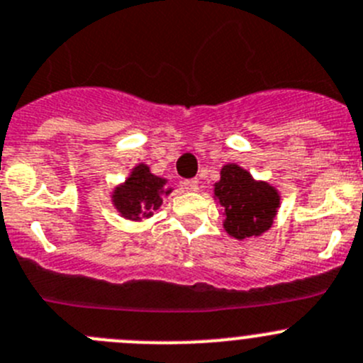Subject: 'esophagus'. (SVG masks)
Wrapping results in <instances>:
<instances>
[{"label":"esophagus","instance_id":"esophagus-1","mask_svg":"<svg viewBox=\"0 0 363 363\" xmlns=\"http://www.w3.org/2000/svg\"><path fill=\"white\" fill-rule=\"evenodd\" d=\"M184 187H185V191H189V192H198L199 191V182H198V179H185Z\"/></svg>","mask_w":363,"mask_h":363}]
</instances>
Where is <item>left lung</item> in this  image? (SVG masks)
<instances>
[{
    "label": "left lung",
    "instance_id": "1",
    "mask_svg": "<svg viewBox=\"0 0 363 363\" xmlns=\"http://www.w3.org/2000/svg\"><path fill=\"white\" fill-rule=\"evenodd\" d=\"M213 199L223 206V228L233 239H257L271 230L281 206V192L265 179H257L239 164L220 167L213 184Z\"/></svg>",
    "mask_w": 363,
    "mask_h": 363
}]
</instances>
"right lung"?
Returning <instances> with one entry per match:
<instances>
[{
    "label": "right lung",
    "mask_w": 363,
    "mask_h": 363,
    "mask_svg": "<svg viewBox=\"0 0 363 363\" xmlns=\"http://www.w3.org/2000/svg\"><path fill=\"white\" fill-rule=\"evenodd\" d=\"M167 184V178L153 174L150 165L140 162L132 167L124 182L112 189L110 201L123 219L143 223L153 217L155 210L162 205V198L174 191Z\"/></svg>",
    "instance_id": "right-lung-1"
}]
</instances>
